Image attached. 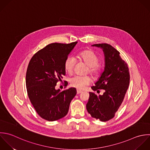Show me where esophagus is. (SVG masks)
Wrapping results in <instances>:
<instances>
[{"mask_svg":"<svg viewBox=\"0 0 150 150\" xmlns=\"http://www.w3.org/2000/svg\"><path fill=\"white\" fill-rule=\"evenodd\" d=\"M81 92H82L81 91H80V90H77V94H79V93H81Z\"/></svg>","mask_w":150,"mask_h":150,"instance_id":"esophagus-1","label":"esophagus"}]
</instances>
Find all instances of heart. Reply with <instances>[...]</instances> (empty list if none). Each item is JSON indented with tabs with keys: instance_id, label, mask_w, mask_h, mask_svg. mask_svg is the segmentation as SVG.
Segmentation results:
<instances>
[{
	"instance_id": "b5f03b06",
	"label": "heart",
	"mask_w": 150,
	"mask_h": 150,
	"mask_svg": "<svg viewBox=\"0 0 150 150\" xmlns=\"http://www.w3.org/2000/svg\"><path fill=\"white\" fill-rule=\"evenodd\" d=\"M78 59L88 67L89 73L93 76H99L101 73V67L98 64L99 59L96 54L92 51L87 50L81 51L77 55ZM75 59L72 57H68L65 61L64 68L65 71L71 74L74 71ZM91 78L88 76H74L70 80L72 86L78 89H82L91 83Z\"/></svg>"
}]
</instances>
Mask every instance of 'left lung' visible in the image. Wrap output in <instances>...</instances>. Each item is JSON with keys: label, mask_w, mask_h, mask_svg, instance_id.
I'll list each match as a JSON object with an SVG mask.
<instances>
[{"label": "left lung", "mask_w": 150, "mask_h": 150, "mask_svg": "<svg viewBox=\"0 0 150 150\" xmlns=\"http://www.w3.org/2000/svg\"><path fill=\"white\" fill-rule=\"evenodd\" d=\"M92 46L103 49L105 68L95 86L91 88L99 92V89H103L105 92L99 96L95 92H89L86 109L92 117L106 122L115 117L124 100L130 83L129 69L120 52L111 45L102 43Z\"/></svg>", "instance_id": "left-lung-1"}]
</instances>
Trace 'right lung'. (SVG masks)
<instances>
[{
  "label": "right lung",
  "instance_id": "right-lung-1",
  "mask_svg": "<svg viewBox=\"0 0 150 150\" xmlns=\"http://www.w3.org/2000/svg\"><path fill=\"white\" fill-rule=\"evenodd\" d=\"M77 42L50 44L29 62L25 76L27 94L38 115L46 120L55 121L65 116L76 94L75 88L63 91L55 88L65 75V59Z\"/></svg>",
  "mask_w": 150,
  "mask_h": 150
}]
</instances>
